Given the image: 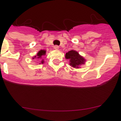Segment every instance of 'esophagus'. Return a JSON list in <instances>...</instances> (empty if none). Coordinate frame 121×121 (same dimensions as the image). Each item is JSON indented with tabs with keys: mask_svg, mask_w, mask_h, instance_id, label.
<instances>
[{
	"mask_svg": "<svg viewBox=\"0 0 121 121\" xmlns=\"http://www.w3.org/2000/svg\"><path fill=\"white\" fill-rule=\"evenodd\" d=\"M59 48V47H58V46H57V45H55V46H54V50H58Z\"/></svg>",
	"mask_w": 121,
	"mask_h": 121,
	"instance_id": "1",
	"label": "esophagus"
}]
</instances>
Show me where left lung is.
<instances>
[{"label":"left lung","instance_id":"left-lung-1","mask_svg":"<svg viewBox=\"0 0 121 121\" xmlns=\"http://www.w3.org/2000/svg\"><path fill=\"white\" fill-rule=\"evenodd\" d=\"M66 59L69 60V64L73 68H79L82 64H84L86 62L83 56L80 55L78 51L76 50H71L67 52L65 55Z\"/></svg>","mask_w":121,"mask_h":121}]
</instances>
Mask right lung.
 <instances>
[{
    "label": "right lung",
    "instance_id": "obj_1",
    "mask_svg": "<svg viewBox=\"0 0 121 121\" xmlns=\"http://www.w3.org/2000/svg\"><path fill=\"white\" fill-rule=\"evenodd\" d=\"M45 54H46V50H40V51H38V53H37V54L33 57V59H42V57H43ZM41 63L42 64H43V63H44V60H43V59H42V60H41V62L39 63V64H41Z\"/></svg>",
    "mask_w": 121,
    "mask_h": 121
}]
</instances>
